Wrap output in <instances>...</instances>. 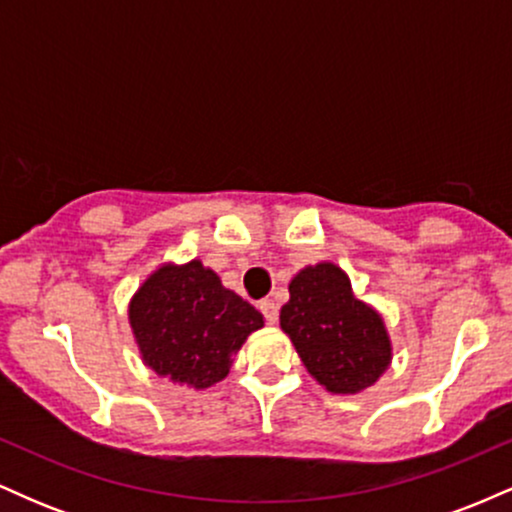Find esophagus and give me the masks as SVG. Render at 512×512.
Instances as JSON below:
<instances>
[{
    "instance_id": "obj_1",
    "label": "esophagus",
    "mask_w": 512,
    "mask_h": 512,
    "mask_svg": "<svg viewBox=\"0 0 512 512\" xmlns=\"http://www.w3.org/2000/svg\"><path fill=\"white\" fill-rule=\"evenodd\" d=\"M257 308L262 310L264 320H267V322L279 320V303L272 301V298H264V301H260V305H257Z\"/></svg>"
}]
</instances>
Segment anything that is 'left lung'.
Returning <instances> with one entry per match:
<instances>
[{
    "instance_id": "left-lung-1",
    "label": "left lung",
    "mask_w": 512,
    "mask_h": 512,
    "mask_svg": "<svg viewBox=\"0 0 512 512\" xmlns=\"http://www.w3.org/2000/svg\"><path fill=\"white\" fill-rule=\"evenodd\" d=\"M281 330L308 373L332 395H356L385 373L392 342L373 305L358 301L342 267L320 262L291 279Z\"/></svg>"
}]
</instances>
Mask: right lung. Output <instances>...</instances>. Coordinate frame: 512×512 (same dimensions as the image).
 <instances>
[{"label": "right lung", "mask_w": 512, "mask_h": 512, "mask_svg": "<svg viewBox=\"0 0 512 512\" xmlns=\"http://www.w3.org/2000/svg\"><path fill=\"white\" fill-rule=\"evenodd\" d=\"M129 325L144 366L178 385L221 383L262 313L221 284L199 260L166 262L129 301Z\"/></svg>", "instance_id": "add662e5"}]
</instances>
